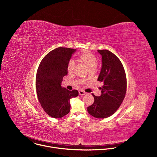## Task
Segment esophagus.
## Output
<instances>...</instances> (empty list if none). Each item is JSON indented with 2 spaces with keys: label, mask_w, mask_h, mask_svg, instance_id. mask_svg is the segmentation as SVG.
<instances>
[{
  "label": "esophagus",
  "mask_w": 157,
  "mask_h": 157,
  "mask_svg": "<svg viewBox=\"0 0 157 157\" xmlns=\"http://www.w3.org/2000/svg\"><path fill=\"white\" fill-rule=\"evenodd\" d=\"M79 94L80 96H83V95H85V94H86V93L84 92V91H82V90H80V91H79Z\"/></svg>",
  "instance_id": "1"
}]
</instances>
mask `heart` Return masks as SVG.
Returning <instances> with one entry per match:
<instances>
[{"mask_svg": "<svg viewBox=\"0 0 157 157\" xmlns=\"http://www.w3.org/2000/svg\"><path fill=\"white\" fill-rule=\"evenodd\" d=\"M79 61L84 64L89 71L95 70L98 66V61L97 58L90 52H84L79 56ZM75 62L71 60L68 64V71L72 73L75 68Z\"/></svg>", "mask_w": 157, "mask_h": 157, "instance_id": "1", "label": "heart"}]
</instances>
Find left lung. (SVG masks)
<instances>
[{"instance_id": "1", "label": "left lung", "mask_w": 157, "mask_h": 157, "mask_svg": "<svg viewBox=\"0 0 157 157\" xmlns=\"http://www.w3.org/2000/svg\"><path fill=\"white\" fill-rule=\"evenodd\" d=\"M102 56V66L98 81L104 85L100 96L92 94L94 103L87 107L88 113L98 119L114 114L121 105L126 93L127 79L120 59L107 50H98Z\"/></svg>"}]
</instances>
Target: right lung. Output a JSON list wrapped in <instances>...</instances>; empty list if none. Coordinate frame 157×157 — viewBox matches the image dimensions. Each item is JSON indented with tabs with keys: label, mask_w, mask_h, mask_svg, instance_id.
Wrapping results in <instances>:
<instances>
[{
	"label": "right lung",
	"mask_w": 157,
	"mask_h": 157,
	"mask_svg": "<svg viewBox=\"0 0 157 157\" xmlns=\"http://www.w3.org/2000/svg\"><path fill=\"white\" fill-rule=\"evenodd\" d=\"M76 50L63 47L49 52L41 60L36 73V90L44 110L53 118H61L70 111V99L79 94L61 86L68 75V64Z\"/></svg>",
	"instance_id": "obj_1"
}]
</instances>
